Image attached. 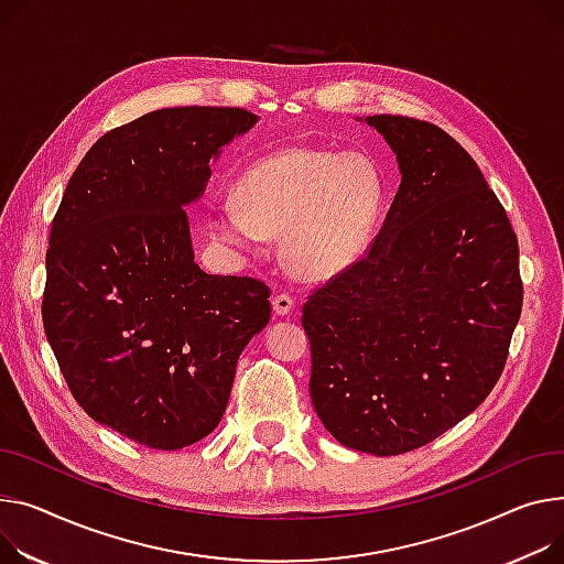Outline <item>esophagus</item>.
Returning <instances> with one entry per match:
<instances>
[{"instance_id":"34e87169","label":"esophagus","mask_w":564,"mask_h":564,"mask_svg":"<svg viewBox=\"0 0 564 564\" xmlns=\"http://www.w3.org/2000/svg\"><path fill=\"white\" fill-rule=\"evenodd\" d=\"M272 308L276 315H290L294 308V299L285 292H279L272 296Z\"/></svg>"}]
</instances>
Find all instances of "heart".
<instances>
[{"label":"heart","instance_id":"b5f03b06","mask_svg":"<svg viewBox=\"0 0 564 564\" xmlns=\"http://www.w3.org/2000/svg\"><path fill=\"white\" fill-rule=\"evenodd\" d=\"M381 202V176L365 156L285 147L240 174L236 199L210 210L208 229L224 247L247 253L283 234L285 265L299 276L328 279L365 253Z\"/></svg>","mask_w":564,"mask_h":564}]
</instances>
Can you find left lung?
<instances>
[{"instance_id":"8db88e82","label":"left lung","mask_w":564,"mask_h":564,"mask_svg":"<svg viewBox=\"0 0 564 564\" xmlns=\"http://www.w3.org/2000/svg\"><path fill=\"white\" fill-rule=\"evenodd\" d=\"M367 124L397 154L399 191L367 253L308 294L302 324L324 429L356 452L399 456L492 392L523 285L512 224L465 149L424 120Z\"/></svg>"}]
</instances>
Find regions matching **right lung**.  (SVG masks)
<instances>
[{
  "label": "right lung",
  "mask_w": 564,
  "mask_h": 564,
  "mask_svg": "<svg viewBox=\"0 0 564 564\" xmlns=\"http://www.w3.org/2000/svg\"><path fill=\"white\" fill-rule=\"evenodd\" d=\"M245 108L181 106L104 133L52 221L43 324L88 415L174 452L219 424L236 365L268 326L270 288L206 274L183 210L210 159L256 124Z\"/></svg>",
  "instance_id": "1"
}]
</instances>
